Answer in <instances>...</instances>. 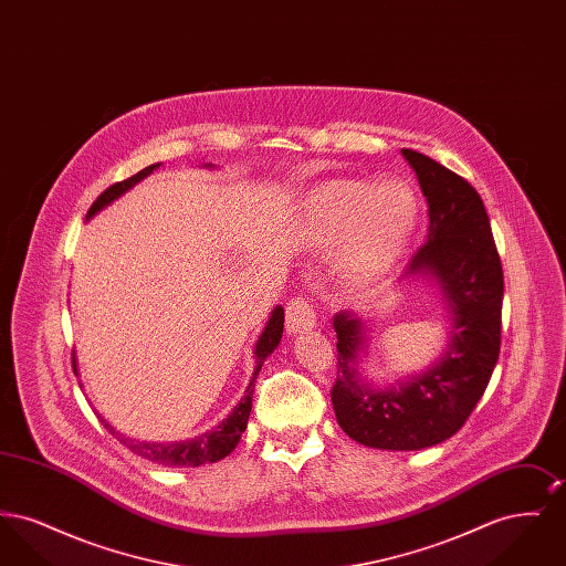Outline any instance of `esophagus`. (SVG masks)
<instances>
[{"label":"esophagus","mask_w":566,"mask_h":566,"mask_svg":"<svg viewBox=\"0 0 566 566\" xmlns=\"http://www.w3.org/2000/svg\"><path fill=\"white\" fill-rule=\"evenodd\" d=\"M314 324H316L314 305L303 296H295L286 307V331L303 333V331L314 328Z\"/></svg>","instance_id":"obj_1"}]
</instances>
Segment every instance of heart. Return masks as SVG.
<instances>
[{"mask_svg":"<svg viewBox=\"0 0 566 566\" xmlns=\"http://www.w3.org/2000/svg\"><path fill=\"white\" fill-rule=\"evenodd\" d=\"M418 203L403 180L379 185L333 180L316 190L305 208L301 238L314 250L344 241L337 273L350 291H365L395 268L413 231Z\"/></svg>","mask_w":566,"mask_h":566,"instance_id":"b5f03b06","label":"heart"}]
</instances>
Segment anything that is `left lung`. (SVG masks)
I'll use <instances>...</instances> for the list:
<instances>
[{
    "instance_id": "left-lung-1",
    "label": "left lung",
    "mask_w": 566,
    "mask_h": 566,
    "mask_svg": "<svg viewBox=\"0 0 566 566\" xmlns=\"http://www.w3.org/2000/svg\"><path fill=\"white\" fill-rule=\"evenodd\" d=\"M429 203V235L405 277L427 275L443 293L450 342L434 365L397 386L374 388L356 369L365 323L348 312L333 318L337 379L331 401L339 427L376 450H424L450 439L484 395L501 352L503 268L484 201L462 176L403 148Z\"/></svg>"
}]
</instances>
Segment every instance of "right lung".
I'll list each match as a JSON object with an SVG mask.
<instances>
[{"label":"right lung","mask_w":566,"mask_h":566,"mask_svg":"<svg viewBox=\"0 0 566 566\" xmlns=\"http://www.w3.org/2000/svg\"><path fill=\"white\" fill-rule=\"evenodd\" d=\"M159 167H161V163L148 165V167H144L142 171H137L132 178L112 185L109 189L104 190L95 199V203L91 206L86 218H93L99 210H104L106 206H109L114 199H118L127 190L134 189L137 182H142L146 176H150ZM208 167H212V165L208 163ZM282 333H284V310L277 305V307H273L270 321L265 324V328H263V333H261V337L256 342V348H254L256 367H254L252 379H250V384H248V388L243 392L242 401L235 405V409L218 427H214L212 431L203 432V434H199L195 439H187V441H176V443H146V441H135V439L127 437V434H120L102 418L106 431L112 432L125 448H129L137 457L146 458V460L157 462V464H163V467H199V464L216 462V460L229 457L235 450V446L240 443L242 432L248 427V416H250V409H252V395H254V379L259 376L265 358L277 348V344L282 339ZM72 363H74V374H78L76 358Z\"/></svg>","instance_id":"1"}]
</instances>
